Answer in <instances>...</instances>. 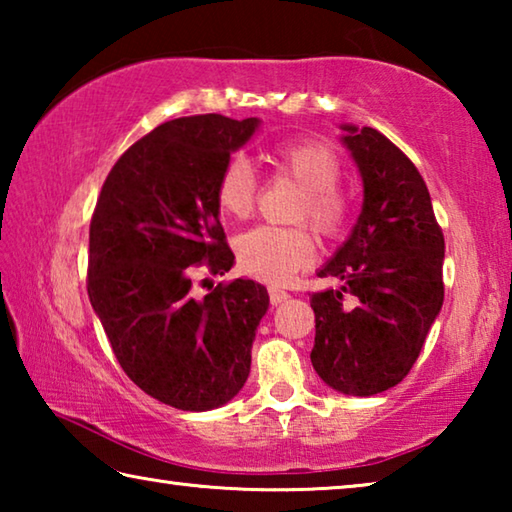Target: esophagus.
<instances>
[{
    "label": "esophagus",
    "mask_w": 512,
    "mask_h": 512,
    "mask_svg": "<svg viewBox=\"0 0 512 512\" xmlns=\"http://www.w3.org/2000/svg\"><path fill=\"white\" fill-rule=\"evenodd\" d=\"M268 298H271V305H282L284 300H289V293L280 287L268 289Z\"/></svg>",
    "instance_id": "34e87169"
}]
</instances>
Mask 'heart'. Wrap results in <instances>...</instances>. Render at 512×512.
Returning <instances> with one entry per match:
<instances>
[{
	"label": "heart",
	"instance_id": "b5f03b06",
	"mask_svg": "<svg viewBox=\"0 0 512 512\" xmlns=\"http://www.w3.org/2000/svg\"><path fill=\"white\" fill-rule=\"evenodd\" d=\"M275 173L302 187L293 221H309L320 237H334L348 221L350 203L339 189L341 158L332 146L316 140H298L275 146L271 151ZM257 176L246 158L225 162L216 180V207L230 219H248L257 203ZM239 266L248 275L268 282H284L291 273L305 268L316 255L314 239L305 228H273L259 225L237 237Z\"/></svg>",
	"mask_w": 512,
	"mask_h": 512
}]
</instances>
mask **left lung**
Masks as SVG:
<instances>
[{
	"mask_svg": "<svg viewBox=\"0 0 512 512\" xmlns=\"http://www.w3.org/2000/svg\"><path fill=\"white\" fill-rule=\"evenodd\" d=\"M341 142L363 183L350 237L320 268L341 289L311 293L316 339L311 363L329 388L377 395L409 375L445 298V237L420 171L368 126H341ZM355 296L345 306L342 293Z\"/></svg>",
	"mask_w": 512,
	"mask_h": 512,
	"instance_id": "1",
	"label": "left lung"
}]
</instances>
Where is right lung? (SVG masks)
I'll use <instances>...</instances> for the list:
<instances>
[{
  "label": "right lung",
  "instance_id": "add662e5",
  "mask_svg": "<svg viewBox=\"0 0 512 512\" xmlns=\"http://www.w3.org/2000/svg\"><path fill=\"white\" fill-rule=\"evenodd\" d=\"M257 117L171 119L115 162L90 223L88 296L119 366L146 395L180 411L230 402L250 372L268 291L255 280L212 284L194 268L235 264L214 189ZM207 282V280H203Z\"/></svg>",
  "mask_w": 512,
  "mask_h": 512
}]
</instances>
